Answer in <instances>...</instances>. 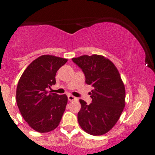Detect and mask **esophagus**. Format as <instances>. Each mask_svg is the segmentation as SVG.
I'll return each mask as SVG.
<instances>
[{
	"mask_svg": "<svg viewBox=\"0 0 155 155\" xmlns=\"http://www.w3.org/2000/svg\"><path fill=\"white\" fill-rule=\"evenodd\" d=\"M68 100L69 101H77L78 98L76 97L73 96V95H68Z\"/></svg>",
	"mask_w": 155,
	"mask_h": 155,
	"instance_id": "1",
	"label": "esophagus"
}]
</instances>
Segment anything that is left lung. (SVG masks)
<instances>
[{
	"label": "left lung",
	"instance_id": "1",
	"mask_svg": "<svg viewBox=\"0 0 155 155\" xmlns=\"http://www.w3.org/2000/svg\"><path fill=\"white\" fill-rule=\"evenodd\" d=\"M72 61L82 69L86 84L94 87L89 92L90 104L80 100L78 123L89 134H104L116 125L125 105V89L119 71L101 55H83Z\"/></svg>",
	"mask_w": 155,
	"mask_h": 155
}]
</instances>
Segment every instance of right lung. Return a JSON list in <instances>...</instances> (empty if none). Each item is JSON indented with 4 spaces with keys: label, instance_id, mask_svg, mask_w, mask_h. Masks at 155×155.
<instances>
[{
    "label": "right lung",
    "instance_id": "right-lung-1",
    "mask_svg": "<svg viewBox=\"0 0 155 155\" xmlns=\"http://www.w3.org/2000/svg\"><path fill=\"white\" fill-rule=\"evenodd\" d=\"M66 62L65 58L42 55L27 67L19 79L17 105L24 119L37 132L51 131L61 121L68 98L47 90L56 84V73Z\"/></svg>",
    "mask_w": 155,
    "mask_h": 155
}]
</instances>
